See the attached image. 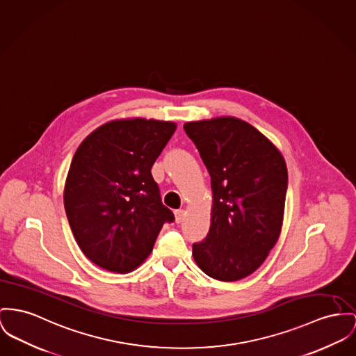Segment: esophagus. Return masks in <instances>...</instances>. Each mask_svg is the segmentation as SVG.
<instances>
[{
	"instance_id": "obj_1",
	"label": "esophagus",
	"mask_w": 356,
	"mask_h": 356,
	"mask_svg": "<svg viewBox=\"0 0 356 356\" xmlns=\"http://www.w3.org/2000/svg\"><path fill=\"white\" fill-rule=\"evenodd\" d=\"M174 214H175V222H177V224H181V222L185 220V212H184L182 209L175 211Z\"/></svg>"
}]
</instances>
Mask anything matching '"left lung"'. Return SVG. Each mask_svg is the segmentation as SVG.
Instances as JSON below:
<instances>
[{"label": "left lung", "instance_id": "left-lung-1", "mask_svg": "<svg viewBox=\"0 0 356 356\" xmlns=\"http://www.w3.org/2000/svg\"><path fill=\"white\" fill-rule=\"evenodd\" d=\"M208 168L213 191L207 237L193 258L211 278L234 282L252 274L275 245L284 221L287 168L277 147L236 118L184 125Z\"/></svg>", "mask_w": 356, "mask_h": 356}]
</instances>
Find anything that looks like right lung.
Returning a JSON list of instances; mask_svg holds the SVG:
<instances>
[{
  "label": "right lung",
  "mask_w": 356,
  "mask_h": 356,
  "mask_svg": "<svg viewBox=\"0 0 356 356\" xmlns=\"http://www.w3.org/2000/svg\"><path fill=\"white\" fill-rule=\"evenodd\" d=\"M175 129L171 121L116 120L75 151L65 209L79 248L97 266L119 274L135 270L163 224L175 220L151 174Z\"/></svg>",
  "instance_id": "right-lung-1"
}]
</instances>
